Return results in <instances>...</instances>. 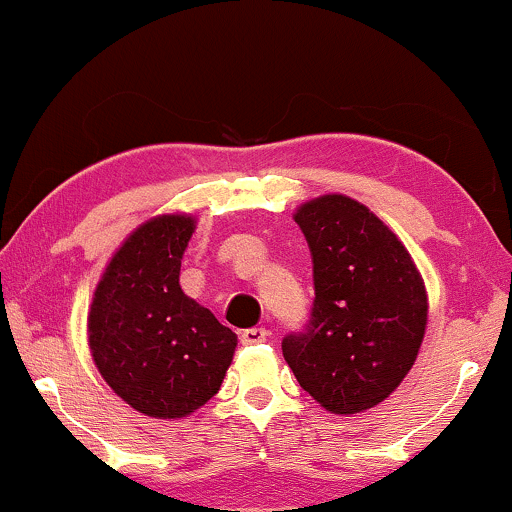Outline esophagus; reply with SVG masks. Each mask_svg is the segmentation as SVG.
Instances as JSON below:
<instances>
[{"label":"esophagus","instance_id":"34e87169","mask_svg":"<svg viewBox=\"0 0 512 512\" xmlns=\"http://www.w3.org/2000/svg\"><path fill=\"white\" fill-rule=\"evenodd\" d=\"M240 338H242L244 345H258V343H263L265 338H268V329H263V327L244 329Z\"/></svg>","mask_w":512,"mask_h":512}]
</instances>
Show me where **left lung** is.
Returning a JSON list of instances; mask_svg holds the SVG:
<instances>
[{"instance_id":"8db88e82","label":"left lung","mask_w":512,"mask_h":512,"mask_svg":"<svg viewBox=\"0 0 512 512\" xmlns=\"http://www.w3.org/2000/svg\"><path fill=\"white\" fill-rule=\"evenodd\" d=\"M313 254V320L282 341L301 388L331 414L390 397L426 336L428 291L400 237L362 202L329 192L294 211Z\"/></svg>"}]
</instances>
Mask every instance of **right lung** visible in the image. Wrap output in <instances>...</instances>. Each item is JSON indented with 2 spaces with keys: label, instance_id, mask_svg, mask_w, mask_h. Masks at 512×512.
Listing matches in <instances>:
<instances>
[{
  "label": "right lung",
  "instance_id": "add662e5",
  "mask_svg": "<svg viewBox=\"0 0 512 512\" xmlns=\"http://www.w3.org/2000/svg\"><path fill=\"white\" fill-rule=\"evenodd\" d=\"M197 218L162 214L122 242L94 289L86 334L105 383L141 414L178 421L221 388L237 334L181 289Z\"/></svg>",
  "mask_w": 512,
  "mask_h": 512
}]
</instances>
